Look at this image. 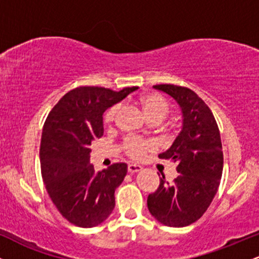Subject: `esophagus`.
Listing matches in <instances>:
<instances>
[{
	"label": "esophagus",
	"mask_w": 259,
	"mask_h": 259,
	"mask_svg": "<svg viewBox=\"0 0 259 259\" xmlns=\"http://www.w3.org/2000/svg\"><path fill=\"white\" fill-rule=\"evenodd\" d=\"M140 170H142L141 165H138V164H129V165H127V171H129L130 174L138 173V171H140Z\"/></svg>",
	"instance_id": "obj_1"
}]
</instances>
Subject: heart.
Instances as JSON below:
<instances>
[{
    "label": "heart",
    "instance_id": "b5f03b06",
    "mask_svg": "<svg viewBox=\"0 0 259 259\" xmlns=\"http://www.w3.org/2000/svg\"><path fill=\"white\" fill-rule=\"evenodd\" d=\"M140 106L142 107L145 115L150 121H160L169 114V105L164 97L158 94H145L139 99ZM120 106L114 105L108 108L103 115V121L106 124H112L119 113ZM124 152L134 159H138L144 156L148 151L153 150L154 144L150 140L140 139L138 136H127L124 139L123 145Z\"/></svg>",
    "mask_w": 259,
    "mask_h": 259
}]
</instances>
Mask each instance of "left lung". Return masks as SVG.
Instances as JSON below:
<instances>
[{
	"mask_svg": "<svg viewBox=\"0 0 259 259\" xmlns=\"http://www.w3.org/2000/svg\"><path fill=\"white\" fill-rule=\"evenodd\" d=\"M153 88L179 103L183 127L170 148L158 156L177 163L179 175L169 183L162 174L158 189L148 195L147 207L167 227H187L203 215L218 191L223 173L221 133L209 107L194 91L170 84Z\"/></svg>",
	"mask_w": 259,
	"mask_h": 259,
	"instance_id": "1",
	"label": "left lung"
}]
</instances>
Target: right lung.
<instances>
[{
    "instance_id": "obj_1",
    "label": "right lung",
    "mask_w": 259,
    "mask_h": 259,
    "mask_svg": "<svg viewBox=\"0 0 259 259\" xmlns=\"http://www.w3.org/2000/svg\"><path fill=\"white\" fill-rule=\"evenodd\" d=\"M138 89L117 92L80 86L67 92L47 115L41 136V174L59 213L76 227H96L115 206L114 191L123 183L127 165L114 163L96 173L90 164V146L103 135L106 109Z\"/></svg>"
}]
</instances>
